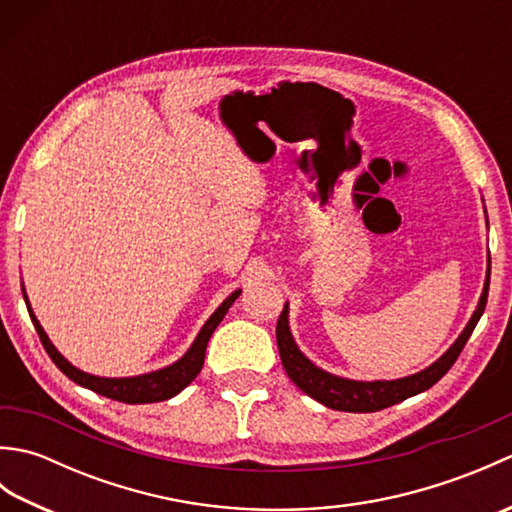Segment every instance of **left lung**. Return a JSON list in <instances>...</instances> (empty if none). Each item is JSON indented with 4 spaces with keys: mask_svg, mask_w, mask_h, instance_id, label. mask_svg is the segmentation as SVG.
Segmentation results:
<instances>
[{
    "mask_svg": "<svg viewBox=\"0 0 512 512\" xmlns=\"http://www.w3.org/2000/svg\"><path fill=\"white\" fill-rule=\"evenodd\" d=\"M488 262H491V259H488ZM488 281H491V264H488V275H486V284H484L480 303H477V310L473 312L471 321L466 323L464 332L458 336V341H455L447 350V354L440 356L436 363L413 376L400 378V380H374V383H363V380H347V378H339L323 372V369L310 363L308 358L299 352L295 339H292L290 328H288V303L284 306V310H281L279 321H277V347H279L281 363H284V369L292 383H295L303 394L319 400L325 407L336 409V411H352V413H369V411H380L385 407H391L396 405V402H402L405 398L416 396L420 391L436 385L438 380L449 372L451 365L458 361L460 352L464 350L466 341H469V336L473 334L475 325L480 321L482 312L486 308Z\"/></svg>",
    "mask_w": 512,
    "mask_h": 512,
    "instance_id": "1",
    "label": "left lung"
}]
</instances>
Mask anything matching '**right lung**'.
I'll use <instances>...</instances> for the list:
<instances>
[{
  "label": "right lung",
  "instance_id": "right-lung-1",
  "mask_svg": "<svg viewBox=\"0 0 512 512\" xmlns=\"http://www.w3.org/2000/svg\"><path fill=\"white\" fill-rule=\"evenodd\" d=\"M239 292H242V290H235L231 297L224 299L222 306L213 312V317L204 323V328L200 330L198 339H195L193 345L189 347V352L184 354L178 363H173L165 369H158V372L143 374V376H132V378L92 376V374L81 372V369H76L72 363L65 361V358L57 352V347L50 343L48 334L43 332L35 314H32L28 299L26 297L24 299H26L30 319H32V323H35L43 347H46V352L52 358V363L57 365L65 376L74 380L76 385L88 387V389L96 391V394H101V396H107V398L118 400V402H127V405H143V402H158V400H167L171 396L180 394V391L187 387L195 376L200 374V369L204 365L206 345H209L211 334L215 332L217 325H220V321L224 319V314L228 312V308L233 306V301L239 297Z\"/></svg>",
  "mask_w": 512,
  "mask_h": 512
}]
</instances>
